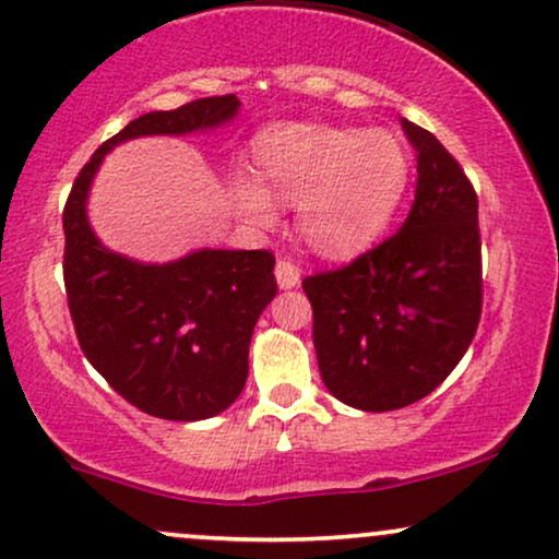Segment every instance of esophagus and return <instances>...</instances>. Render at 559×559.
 <instances>
[{
  "label": "esophagus",
  "mask_w": 559,
  "mask_h": 559,
  "mask_svg": "<svg viewBox=\"0 0 559 559\" xmlns=\"http://www.w3.org/2000/svg\"><path fill=\"white\" fill-rule=\"evenodd\" d=\"M275 281H278V288H297L299 281H301V273L299 267L294 265L292 260H278V265H275Z\"/></svg>",
  "instance_id": "34e87169"
}]
</instances>
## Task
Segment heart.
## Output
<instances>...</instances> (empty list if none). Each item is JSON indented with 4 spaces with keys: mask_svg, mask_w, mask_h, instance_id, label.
<instances>
[{
    "mask_svg": "<svg viewBox=\"0 0 559 559\" xmlns=\"http://www.w3.org/2000/svg\"><path fill=\"white\" fill-rule=\"evenodd\" d=\"M260 174L231 181L237 211L254 226L275 221L278 203L297 204L301 239L325 258H346L388 224L408 179L395 134L322 124H286L254 147Z\"/></svg>",
    "mask_w": 559,
    "mask_h": 559,
    "instance_id": "obj_1",
    "label": "heart"
}]
</instances>
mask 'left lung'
Masks as SVG:
<instances>
[{"instance_id":"1","label":"left lung","mask_w":559,"mask_h":559,"mask_svg":"<svg viewBox=\"0 0 559 559\" xmlns=\"http://www.w3.org/2000/svg\"><path fill=\"white\" fill-rule=\"evenodd\" d=\"M416 194L401 231L333 273L305 278L325 388L361 412L425 399L453 372L481 314L479 203L432 132L401 119Z\"/></svg>"}]
</instances>
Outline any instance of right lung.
Returning <instances> with one entry per match:
<instances>
[{"instance_id":"obj_1","label":"right lung","mask_w":559,"mask_h":559,"mask_svg":"<svg viewBox=\"0 0 559 559\" xmlns=\"http://www.w3.org/2000/svg\"><path fill=\"white\" fill-rule=\"evenodd\" d=\"M239 106L237 96H215L132 119L93 153L64 207V286L80 348L124 401L158 419H211L239 399L252 331L278 292L275 260L211 247L169 262L132 260L96 237L87 194L117 145L213 132Z\"/></svg>"}]
</instances>
